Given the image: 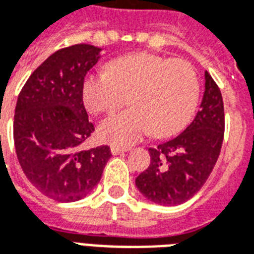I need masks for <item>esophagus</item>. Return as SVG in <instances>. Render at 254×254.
I'll return each mask as SVG.
<instances>
[{
  "label": "esophagus",
  "mask_w": 254,
  "mask_h": 254,
  "mask_svg": "<svg viewBox=\"0 0 254 254\" xmlns=\"http://www.w3.org/2000/svg\"><path fill=\"white\" fill-rule=\"evenodd\" d=\"M110 151H111V154L116 156V155H121V154H124V152H127V148H120V147H111Z\"/></svg>",
  "instance_id": "obj_1"
}]
</instances>
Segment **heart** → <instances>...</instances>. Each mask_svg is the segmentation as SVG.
<instances>
[{"mask_svg":"<svg viewBox=\"0 0 254 254\" xmlns=\"http://www.w3.org/2000/svg\"><path fill=\"white\" fill-rule=\"evenodd\" d=\"M106 70L84 78L85 107L100 114L120 109L127 100L132 106L100 124L98 133L106 143L125 147L151 132L155 137L176 134L196 110L200 83L184 60L136 53L113 60Z\"/></svg>","mask_w":254,"mask_h":254,"instance_id":"1","label":"heart"}]
</instances>
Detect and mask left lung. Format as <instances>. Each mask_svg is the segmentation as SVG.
Returning <instances> with one entry per match:
<instances>
[{
    "label": "left lung",
    "mask_w": 254,
    "mask_h": 254,
    "mask_svg": "<svg viewBox=\"0 0 254 254\" xmlns=\"http://www.w3.org/2000/svg\"><path fill=\"white\" fill-rule=\"evenodd\" d=\"M200 110L187 129L166 143L149 148L151 163L136 178L138 191L160 205H178L200 190L212 173L224 134L220 89L205 70Z\"/></svg>",
    "instance_id": "left-lung-1"
}]
</instances>
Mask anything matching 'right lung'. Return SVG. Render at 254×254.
Wrapping results in <instances>:
<instances>
[{
	"instance_id": "1",
	"label": "right lung",
	"mask_w": 254,
	"mask_h": 254,
	"mask_svg": "<svg viewBox=\"0 0 254 254\" xmlns=\"http://www.w3.org/2000/svg\"><path fill=\"white\" fill-rule=\"evenodd\" d=\"M100 52L91 45L56 52L31 74L16 103L13 138L20 166L38 190L60 202L89 194L111 156L107 145L80 148L94 132L81 88Z\"/></svg>"
}]
</instances>
